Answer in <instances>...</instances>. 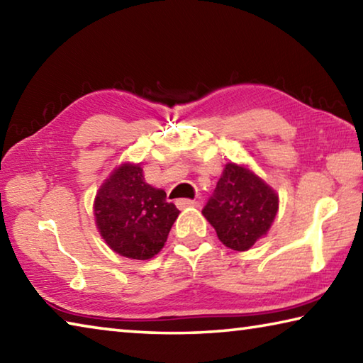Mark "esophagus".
I'll list each match as a JSON object with an SVG mask.
<instances>
[{
	"label": "esophagus",
	"instance_id": "obj_1",
	"mask_svg": "<svg viewBox=\"0 0 363 363\" xmlns=\"http://www.w3.org/2000/svg\"><path fill=\"white\" fill-rule=\"evenodd\" d=\"M176 205H177V208H181V210H184V208H196V206H200V201H196V200H189V199H181V200H177L176 201Z\"/></svg>",
	"mask_w": 363,
	"mask_h": 363
}]
</instances>
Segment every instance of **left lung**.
I'll return each mask as SVG.
<instances>
[{
	"label": "left lung",
	"mask_w": 363,
	"mask_h": 363,
	"mask_svg": "<svg viewBox=\"0 0 363 363\" xmlns=\"http://www.w3.org/2000/svg\"><path fill=\"white\" fill-rule=\"evenodd\" d=\"M277 211V192L247 164L230 162L201 213L227 248L247 251L267 235Z\"/></svg>",
	"instance_id": "8db88e82"
}]
</instances>
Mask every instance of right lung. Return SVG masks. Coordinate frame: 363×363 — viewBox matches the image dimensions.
Returning <instances> with one entry per match:
<instances>
[{
  "label": "right lung",
  "instance_id": "add662e5",
  "mask_svg": "<svg viewBox=\"0 0 363 363\" xmlns=\"http://www.w3.org/2000/svg\"><path fill=\"white\" fill-rule=\"evenodd\" d=\"M167 192L144 179L139 163H121L102 182L94 199V219L110 250L130 259L158 255L179 216Z\"/></svg>",
  "mask_w": 363,
  "mask_h": 363
}]
</instances>
